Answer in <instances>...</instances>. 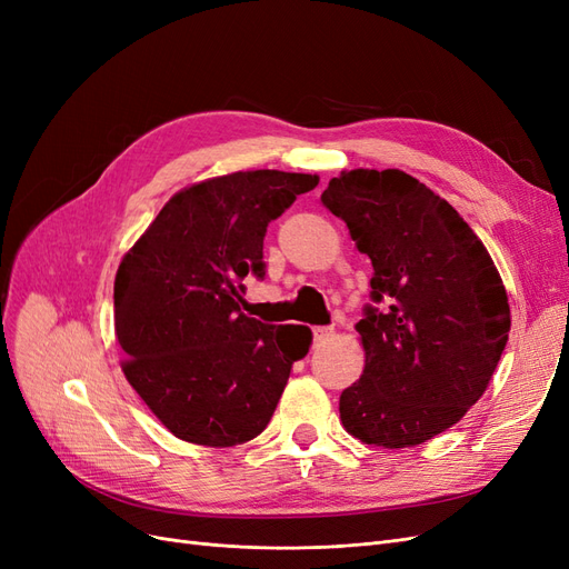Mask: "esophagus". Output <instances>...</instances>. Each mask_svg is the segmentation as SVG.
Here are the masks:
<instances>
[{"label":"esophagus","mask_w":569,"mask_h":569,"mask_svg":"<svg viewBox=\"0 0 569 569\" xmlns=\"http://www.w3.org/2000/svg\"><path fill=\"white\" fill-rule=\"evenodd\" d=\"M327 337H332V327H313V341L320 343Z\"/></svg>","instance_id":"34e87169"}]
</instances>
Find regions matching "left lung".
<instances>
[{
  "label": "left lung",
  "mask_w": 569,
  "mask_h": 569,
  "mask_svg": "<svg viewBox=\"0 0 569 569\" xmlns=\"http://www.w3.org/2000/svg\"><path fill=\"white\" fill-rule=\"evenodd\" d=\"M320 201L375 270L356 325L366 370L341 391V425L385 449L432 439L479 401L501 360V274L453 206L403 170L341 173Z\"/></svg>",
  "instance_id": "8db88e82"
}]
</instances>
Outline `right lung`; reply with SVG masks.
Wrapping results in <instances>:
<instances>
[{
  "instance_id": "1",
  "label": "right lung",
  "mask_w": 569,
  "mask_h": 569,
  "mask_svg": "<svg viewBox=\"0 0 569 569\" xmlns=\"http://www.w3.org/2000/svg\"><path fill=\"white\" fill-rule=\"evenodd\" d=\"M316 184L318 176L249 170L187 187L120 261L113 320L123 372L178 439L258 437L308 353V327L247 318L239 303L244 278H266L268 222Z\"/></svg>"
}]
</instances>
